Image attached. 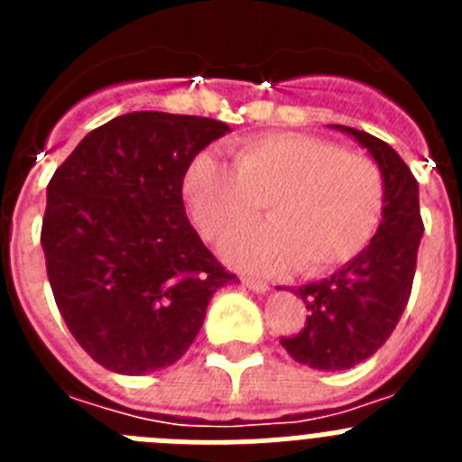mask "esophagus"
<instances>
[{
	"label": "esophagus",
	"mask_w": 462,
	"mask_h": 462,
	"mask_svg": "<svg viewBox=\"0 0 462 462\" xmlns=\"http://www.w3.org/2000/svg\"><path fill=\"white\" fill-rule=\"evenodd\" d=\"M243 284L247 289H252V291H256V293H266L268 289V282H263V280H259V277H243Z\"/></svg>",
	"instance_id": "34e87169"
}]
</instances>
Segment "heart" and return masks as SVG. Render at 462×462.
Segmentation results:
<instances>
[{"label": "heart", "mask_w": 462, "mask_h": 462, "mask_svg": "<svg viewBox=\"0 0 462 462\" xmlns=\"http://www.w3.org/2000/svg\"><path fill=\"white\" fill-rule=\"evenodd\" d=\"M182 194L196 226L224 243L259 217L271 222L243 231L226 245V259L250 271H287L308 277L356 259L377 234L386 189L373 159L312 134H261L238 143L234 166L215 154L191 159Z\"/></svg>", "instance_id": "b5f03b06"}]
</instances>
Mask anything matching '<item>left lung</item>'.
I'll return each instance as SVG.
<instances>
[{"label":"left lung","mask_w":462,"mask_h":462,"mask_svg":"<svg viewBox=\"0 0 462 462\" xmlns=\"http://www.w3.org/2000/svg\"><path fill=\"white\" fill-rule=\"evenodd\" d=\"M356 138L377 162L386 189L383 217L370 245L321 282L296 289L308 308L305 326L282 337L293 361L314 370H346L389 340L411 293L423 236L419 185L389 143L352 126L333 125Z\"/></svg>","instance_id":"obj_1"}]
</instances>
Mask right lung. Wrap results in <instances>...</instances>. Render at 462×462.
I'll use <instances>...</instances> for the list:
<instances>
[{"label":"right lung","instance_id":"obj_1","mask_svg":"<svg viewBox=\"0 0 462 462\" xmlns=\"http://www.w3.org/2000/svg\"><path fill=\"white\" fill-rule=\"evenodd\" d=\"M231 132L199 116L138 110L89 132L48 182L41 226L60 314L117 374L169 368L201 330L234 273L187 219L191 159Z\"/></svg>","mask_w":462,"mask_h":462}]
</instances>
